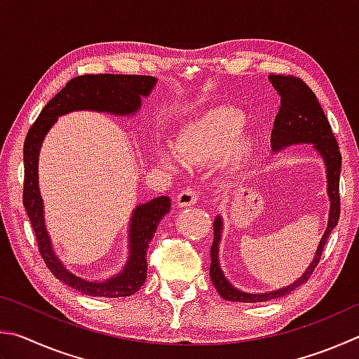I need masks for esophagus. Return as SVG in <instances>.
Segmentation results:
<instances>
[{
	"label": "esophagus",
	"instance_id": "esophagus-1",
	"mask_svg": "<svg viewBox=\"0 0 359 359\" xmlns=\"http://www.w3.org/2000/svg\"><path fill=\"white\" fill-rule=\"evenodd\" d=\"M199 199V194L193 190V188H185L184 191L179 193L177 199H175V205L179 208H184V207H190L193 204H196Z\"/></svg>",
	"mask_w": 359,
	"mask_h": 359
}]
</instances>
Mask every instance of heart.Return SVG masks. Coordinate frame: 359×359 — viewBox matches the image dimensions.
<instances>
[{"label": "heart", "mask_w": 359, "mask_h": 359, "mask_svg": "<svg viewBox=\"0 0 359 359\" xmlns=\"http://www.w3.org/2000/svg\"><path fill=\"white\" fill-rule=\"evenodd\" d=\"M246 119L233 109H213L182 130L174 146L157 149V161L163 168L180 171L184 163L190 166L213 165L229 160L237 151L243 160L251 152L250 142L240 141L245 133Z\"/></svg>", "instance_id": "b5f03b06"}]
</instances>
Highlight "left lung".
I'll return each mask as SVG.
<instances>
[{
    "label": "left lung",
    "mask_w": 359,
    "mask_h": 359,
    "mask_svg": "<svg viewBox=\"0 0 359 359\" xmlns=\"http://www.w3.org/2000/svg\"><path fill=\"white\" fill-rule=\"evenodd\" d=\"M269 80L281 97V107L276 114L275 126L271 132V149L276 154L283 149L293 144H312L316 152L320 155L325 168H327V193L330 199V213L327 231L320 238L317 246L314 259L308 269L297 281L285 285L283 289L265 292V293H250L243 292L229 283L224 276V271L219 265V242L223 236V218L218 215L213 223V243L210 248V279L215 289L227 302L238 303H259L270 302V299L283 298L290 292L298 289L311 278L312 271L320 260L323 246L327 243L331 231L337 226L339 213H341V198H339V177H341L342 157L339 152V146L331 126L325 116L323 109L318 103L316 94L308 88L303 80L290 75H269Z\"/></svg>",
    "instance_id": "obj_1"
}]
</instances>
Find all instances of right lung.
Returning <instances> with one entry per match:
<instances>
[{
  "instance_id": "1",
  "label": "right lung",
  "mask_w": 359,
  "mask_h": 359,
  "mask_svg": "<svg viewBox=\"0 0 359 359\" xmlns=\"http://www.w3.org/2000/svg\"><path fill=\"white\" fill-rule=\"evenodd\" d=\"M157 84L155 76L144 75H83L70 80L51 99L32 123L25 140L23 205L34 229L39 251L48 270L69 287L83 295L119 298L141 289L147 276V248L157 232L158 223L171 208L168 196L154 198L135 207L128 224V257L123 269L105 281L84 279L70 271L51 243L45 226L43 201L39 188V154L42 142L57 117L72 111H97L113 116H133L140 111L141 99L149 97Z\"/></svg>"
}]
</instances>
